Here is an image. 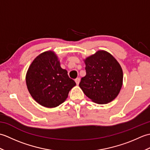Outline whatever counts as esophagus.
<instances>
[{
	"label": "esophagus",
	"instance_id": "obj_1",
	"mask_svg": "<svg viewBox=\"0 0 150 150\" xmlns=\"http://www.w3.org/2000/svg\"><path fill=\"white\" fill-rule=\"evenodd\" d=\"M80 81H81V79L80 78H77L75 80V82H76V84H77V85H79V82H80Z\"/></svg>",
	"mask_w": 150,
	"mask_h": 150
}]
</instances>
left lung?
<instances>
[{
  "mask_svg": "<svg viewBox=\"0 0 150 150\" xmlns=\"http://www.w3.org/2000/svg\"><path fill=\"white\" fill-rule=\"evenodd\" d=\"M84 62L86 75L79 83L84 94L100 104L114 100L122 86L123 73L119 63L105 51H98Z\"/></svg>",
  "mask_w": 150,
  "mask_h": 150,
  "instance_id": "1",
  "label": "left lung"
}]
</instances>
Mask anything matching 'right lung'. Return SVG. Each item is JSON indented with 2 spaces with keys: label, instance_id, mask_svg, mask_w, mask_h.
<instances>
[{
  "label": "right lung",
  "instance_id": "1",
  "mask_svg": "<svg viewBox=\"0 0 150 150\" xmlns=\"http://www.w3.org/2000/svg\"><path fill=\"white\" fill-rule=\"evenodd\" d=\"M27 87L34 100L46 108L59 106L76 85L53 52H46L37 56L28 70Z\"/></svg>",
  "mask_w": 150,
  "mask_h": 150
}]
</instances>
